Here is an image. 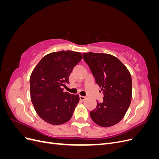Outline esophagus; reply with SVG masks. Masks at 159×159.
I'll list each match as a JSON object with an SVG mask.
<instances>
[{
    "label": "esophagus",
    "mask_w": 159,
    "mask_h": 159,
    "mask_svg": "<svg viewBox=\"0 0 159 159\" xmlns=\"http://www.w3.org/2000/svg\"><path fill=\"white\" fill-rule=\"evenodd\" d=\"M80 100L81 101H85V99H86V98L85 97H84V96H82V95H80Z\"/></svg>",
    "instance_id": "1"
}]
</instances>
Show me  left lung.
Returning <instances> with one entry per match:
<instances>
[{"label": "left lung", "mask_w": 159, "mask_h": 159, "mask_svg": "<svg viewBox=\"0 0 159 159\" xmlns=\"http://www.w3.org/2000/svg\"><path fill=\"white\" fill-rule=\"evenodd\" d=\"M84 61L102 88L103 102L90 112L93 121L103 127L118 123L124 117L132 98L131 74L117 57L107 54L84 53Z\"/></svg>", "instance_id": "1"}]
</instances>
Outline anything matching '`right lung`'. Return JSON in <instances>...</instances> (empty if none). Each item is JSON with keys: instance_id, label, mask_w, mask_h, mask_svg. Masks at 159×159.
I'll use <instances>...</instances> for the list:
<instances>
[{"instance_id": "add662e5", "label": "right lung", "mask_w": 159, "mask_h": 159, "mask_svg": "<svg viewBox=\"0 0 159 159\" xmlns=\"http://www.w3.org/2000/svg\"><path fill=\"white\" fill-rule=\"evenodd\" d=\"M81 59L80 52H52L42 57L33 70L30 78L31 101L44 121L58 125L71 118L79 95L64 92L61 86L69 83L70 74Z\"/></svg>"}]
</instances>
